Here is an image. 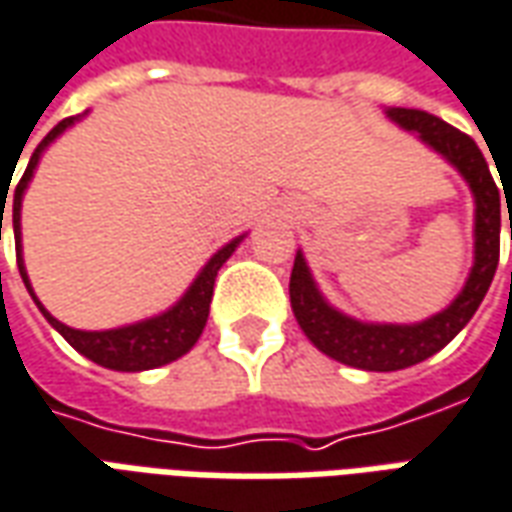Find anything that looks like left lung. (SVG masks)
I'll return each mask as SVG.
<instances>
[{
	"instance_id": "8db88e82",
	"label": "left lung",
	"mask_w": 512,
	"mask_h": 512,
	"mask_svg": "<svg viewBox=\"0 0 512 512\" xmlns=\"http://www.w3.org/2000/svg\"><path fill=\"white\" fill-rule=\"evenodd\" d=\"M388 119L402 130L418 132L424 144L443 155L455 166L474 194V266L463 291L452 305L418 324H366L321 296L316 280L307 268L302 252H296L291 271V307L293 316L318 352H324L343 366L363 371H399L416 366L435 352H441L457 332L466 327L491 288L499 266V227H502V202L491 169L482 157L480 146L466 132L455 130L438 116L413 107H388ZM507 202V199H505ZM512 241V216H510Z\"/></svg>"
}]
</instances>
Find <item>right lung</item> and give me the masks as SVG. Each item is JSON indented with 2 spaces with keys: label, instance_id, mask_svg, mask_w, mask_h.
<instances>
[{
  "label": "right lung",
  "instance_id": "add662e5",
  "mask_svg": "<svg viewBox=\"0 0 512 512\" xmlns=\"http://www.w3.org/2000/svg\"><path fill=\"white\" fill-rule=\"evenodd\" d=\"M82 116H71V119H63L57 127L49 130L44 141L38 144V149L32 152L27 169L21 174L19 185H16V194H13V235H16V260H19L21 280L27 285V291L32 293L30 277H27V268H24V257H21V199H24V191L30 185L32 174H35V166L44 155V149L52 141H55L60 132H66L74 124L80 121ZM2 202H7V196L2 194ZM5 213V207H2ZM2 213H0V230H2ZM244 241L235 238L227 246H221L216 255L207 260V266L199 271V277L191 282V288L185 291L180 302L174 307H169L166 313H160L155 318H146V321H138V324H127V327H119V330H102V332H88V330H71L63 321H57L49 310H46L38 296L32 293L38 310L44 313V318L55 327L66 341L85 355L88 360H94L99 366L113 368V371H146V368L166 366L171 360H177L185 352L194 349V343L199 341V335L205 330L207 313H210V299H213V282H216V274L219 268L227 263V257L235 252V246Z\"/></svg>",
  "mask_w": 512,
  "mask_h": 512
}]
</instances>
